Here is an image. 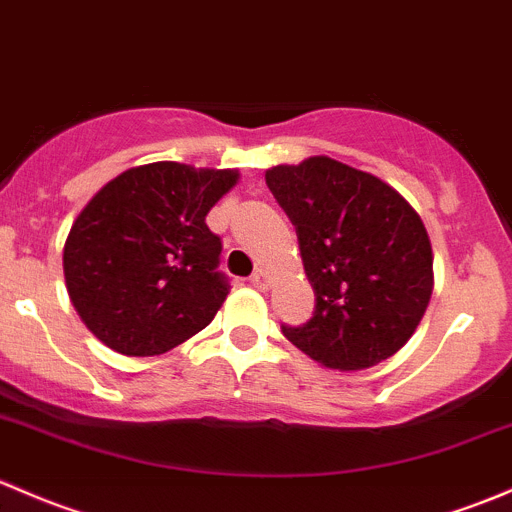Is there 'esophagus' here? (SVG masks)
<instances>
[{
  "label": "esophagus",
  "instance_id": "1",
  "mask_svg": "<svg viewBox=\"0 0 512 512\" xmlns=\"http://www.w3.org/2000/svg\"><path fill=\"white\" fill-rule=\"evenodd\" d=\"M250 282H252V287L267 289V287H270V274H267L265 270H257V272L250 277Z\"/></svg>",
  "mask_w": 512,
  "mask_h": 512
}]
</instances>
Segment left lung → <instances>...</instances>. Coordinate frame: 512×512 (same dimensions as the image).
<instances>
[{"instance_id": "left-lung-1", "label": "left lung", "mask_w": 512, "mask_h": 512, "mask_svg": "<svg viewBox=\"0 0 512 512\" xmlns=\"http://www.w3.org/2000/svg\"><path fill=\"white\" fill-rule=\"evenodd\" d=\"M267 186L297 228L314 316L282 333L333 370H363L410 341L432 297L417 211L378 176L328 157L274 166Z\"/></svg>"}]
</instances>
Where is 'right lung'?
Masks as SVG:
<instances>
[{
    "label": "right lung",
    "instance_id": "right-lung-1",
    "mask_svg": "<svg viewBox=\"0 0 512 512\" xmlns=\"http://www.w3.org/2000/svg\"><path fill=\"white\" fill-rule=\"evenodd\" d=\"M235 184L233 169L157 161L90 198L63 247V274L75 311L107 348L161 355L211 324L230 282L206 215Z\"/></svg>",
    "mask_w": 512,
    "mask_h": 512
}]
</instances>
